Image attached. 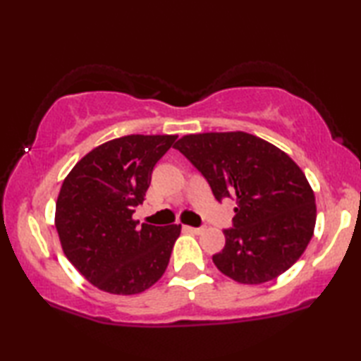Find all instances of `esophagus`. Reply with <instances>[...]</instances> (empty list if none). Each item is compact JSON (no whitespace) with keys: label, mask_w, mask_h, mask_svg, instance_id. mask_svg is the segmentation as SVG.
I'll return each instance as SVG.
<instances>
[{"label":"esophagus","mask_w":361,"mask_h":361,"mask_svg":"<svg viewBox=\"0 0 361 361\" xmlns=\"http://www.w3.org/2000/svg\"><path fill=\"white\" fill-rule=\"evenodd\" d=\"M183 231L191 232V234H202L204 232L202 228H192V226H183Z\"/></svg>","instance_id":"34e87169"}]
</instances>
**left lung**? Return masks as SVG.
Segmentation results:
<instances>
[{
  "instance_id": "obj_1",
  "label": "left lung",
  "mask_w": 361,
  "mask_h": 361,
  "mask_svg": "<svg viewBox=\"0 0 361 361\" xmlns=\"http://www.w3.org/2000/svg\"><path fill=\"white\" fill-rule=\"evenodd\" d=\"M173 148L205 176L216 200H235L234 228L223 231L224 248L212 258L224 276L259 285L301 258L314 235L315 195L286 152L247 132L191 133Z\"/></svg>"
}]
</instances>
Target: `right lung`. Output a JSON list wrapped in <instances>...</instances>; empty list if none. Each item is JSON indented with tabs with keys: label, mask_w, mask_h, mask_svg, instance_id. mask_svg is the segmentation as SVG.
Returning a JSON list of instances; mask_svg holds the SVG:
<instances>
[{
	"label": "right lung",
	"mask_w": 361,
	"mask_h": 361,
	"mask_svg": "<svg viewBox=\"0 0 361 361\" xmlns=\"http://www.w3.org/2000/svg\"><path fill=\"white\" fill-rule=\"evenodd\" d=\"M178 135H126L97 146L66 175L56 228L66 258L102 291L137 295L166 272L181 224L132 218L156 162Z\"/></svg>",
	"instance_id": "obj_1"
}]
</instances>
